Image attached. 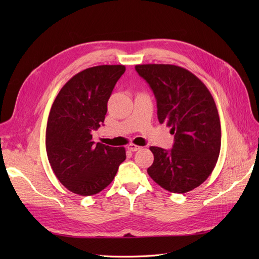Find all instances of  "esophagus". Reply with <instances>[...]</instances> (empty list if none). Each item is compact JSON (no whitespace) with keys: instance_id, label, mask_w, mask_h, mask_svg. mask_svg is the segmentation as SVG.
Instances as JSON below:
<instances>
[{"instance_id":"esophagus-1","label":"esophagus","mask_w":259,"mask_h":259,"mask_svg":"<svg viewBox=\"0 0 259 259\" xmlns=\"http://www.w3.org/2000/svg\"><path fill=\"white\" fill-rule=\"evenodd\" d=\"M127 149L130 151H137V150H139V149H142V147H139V146H137V145H134V144H130L128 146H127Z\"/></svg>"}]
</instances>
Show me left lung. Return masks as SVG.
<instances>
[{
	"label": "left lung",
	"mask_w": 259,
	"mask_h": 259,
	"mask_svg": "<svg viewBox=\"0 0 259 259\" xmlns=\"http://www.w3.org/2000/svg\"><path fill=\"white\" fill-rule=\"evenodd\" d=\"M135 69L153 91L159 122L174 135L169 151L150 147L154 161L148 174L169 192L191 191L211 174L221 152L222 128L214 98L185 68L149 64Z\"/></svg>",
	"instance_id": "left-lung-1"
}]
</instances>
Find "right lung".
<instances>
[{
    "instance_id": "right-lung-1",
    "label": "right lung",
    "mask_w": 259,
    "mask_h": 259,
    "mask_svg": "<svg viewBox=\"0 0 259 259\" xmlns=\"http://www.w3.org/2000/svg\"><path fill=\"white\" fill-rule=\"evenodd\" d=\"M123 65L83 70L70 79L55 98L46 126V152L59 182L73 193L93 195L111 184L126 159L123 147L93 142Z\"/></svg>"
}]
</instances>
